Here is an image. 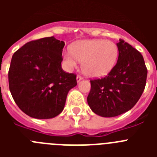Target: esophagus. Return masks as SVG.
I'll use <instances>...</instances> for the list:
<instances>
[{
	"instance_id": "1",
	"label": "esophagus",
	"mask_w": 157,
	"mask_h": 157,
	"mask_svg": "<svg viewBox=\"0 0 157 157\" xmlns=\"http://www.w3.org/2000/svg\"><path fill=\"white\" fill-rule=\"evenodd\" d=\"M82 78H83L82 77L81 75H78L77 78H76V80H77V82H78L81 81V80L82 79Z\"/></svg>"
}]
</instances>
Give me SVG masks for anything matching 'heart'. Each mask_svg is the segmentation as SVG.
<instances>
[{"instance_id":"heart-1","label":"heart","mask_w":157,"mask_h":157,"mask_svg":"<svg viewBox=\"0 0 157 157\" xmlns=\"http://www.w3.org/2000/svg\"><path fill=\"white\" fill-rule=\"evenodd\" d=\"M119 56L116 43L102 39L85 40L76 42L71 51L63 53L64 66L72 70L82 62V71L86 75L99 78L109 74L114 67Z\"/></svg>"}]
</instances>
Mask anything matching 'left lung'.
<instances>
[{
  "label": "left lung",
  "mask_w": 157,
  "mask_h": 157,
  "mask_svg": "<svg viewBox=\"0 0 157 157\" xmlns=\"http://www.w3.org/2000/svg\"><path fill=\"white\" fill-rule=\"evenodd\" d=\"M119 57L108 75L90 80L87 102L95 114L114 117L131 109L145 90L147 71L145 60L137 49L120 39Z\"/></svg>",
  "instance_id": "8db88e82"
}]
</instances>
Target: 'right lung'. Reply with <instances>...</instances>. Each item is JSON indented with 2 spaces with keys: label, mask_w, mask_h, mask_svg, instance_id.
<instances>
[{
  "label": "right lung",
  "mask_w": 157,
  "mask_h": 157,
  "mask_svg": "<svg viewBox=\"0 0 157 157\" xmlns=\"http://www.w3.org/2000/svg\"><path fill=\"white\" fill-rule=\"evenodd\" d=\"M64 45L54 37H43L26 43L12 56L9 90L18 107L30 117L58 116L69 90L77 85L76 75L61 67Z\"/></svg>",
  "instance_id": "right-lung-1"
}]
</instances>
